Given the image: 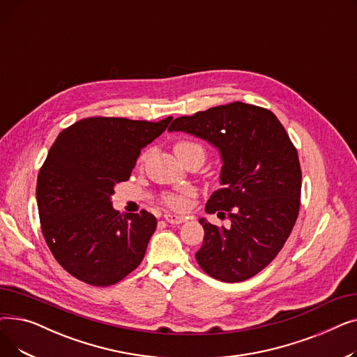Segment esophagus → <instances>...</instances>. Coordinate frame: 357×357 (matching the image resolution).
<instances>
[{"label": "esophagus", "mask_w": 357, "mask_h": 357, "mask_svg": "<svg viewBox=\"0 0 357 357\" xmlns=\"http://www.w3.org/2000/svg\"><path fill=\"white\" fill-rule=\"evenodd\" d=\"M165 220H166L169 224H181V222H183L186 218L182 217V215H176V214H165Z\"/></svg>", "instance_id": "obj_1"}]
</instances>
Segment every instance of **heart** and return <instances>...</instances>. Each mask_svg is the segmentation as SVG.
<instances>
[{"label": "heart", "instance_id": "obj_1", "mask_svg": "<svg viewBox=\"0 0 357 357\" xmlns=\"http://www.w3.org/2000/svg\"><path fill=\"white\" fill-rule=\"evenodd\" d=\"M174 150L179 159H183L185 156L192 155V153H198L204 158V153H205L204 147L199 143L192 142V140H186V139L178 140L174 146ZM147 158H149V150H144V152L139 158V163H144L147 160ZM192 194H194L192 190L185 188V190H181L179 192H167L162 197V199L171 210L182 211L186 208V205H188V198L192 197Z\"/></svg>", "mask_w": 357, "mask_h": 357}]
</instances>
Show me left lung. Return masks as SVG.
<instances>
[{
  "label": "left lung",
  "instance_id": "left-lung-1",
  "mask_svg": "<svg viewBox=\"0 0 357 357\" xmlns=\"http://www.w3.org/2000/svg\"><path fill=\"white\" fill-rule=\"evenodd\" d=\"M169 130L208 140L222 158V186L205 211L230 224L199 220V268L222 282L250 279L278 256L298 218L303 174L296 147L272 111L240 101L178 117Z\"/></svg>",
  "mask_w": 357,
  "mask_h": 357
}]
</instances>
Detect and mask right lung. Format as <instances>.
Returning <instances> with one entry per match:
<instances>
[{"label":"right lung","instance_id":"add662e5","mask_svg":"<svg viewBox=\"0 0 357 357\" xmlns=\"http://www.w3.org/2000/svg\"><path fill=\"white\" fill-rule=\"evenodd\" d=\"M171 120L88 117L52 144L37 175L40 229L53 257L81 282L114 285L143 260L156 217L146 210L120 214L109 197Z\"/></svg>","mask_w":357,"mask_h":357}]
</instances>
